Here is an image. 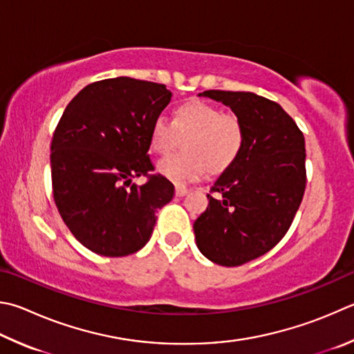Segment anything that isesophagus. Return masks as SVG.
I'll return each mask as SVG.
<instances>
[{
  "instance_id": "34e87169",
  "label": "esophagus",
  "mask_w": 354,
  "mask_h": 354,
  "mask_svg": "<svg viewBox=\"0 0 354 354\" xmlns=\"http://www.w3.org/2000/svg\"><path fill=\"white\" fill-rule=\"evenodd\" d=\"M175 194H176V196H184V195L189 194V189L187 187H176Z\"/></svg>"
}]
</instances>
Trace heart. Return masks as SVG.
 Returning a JSON list of instances; mask_svg holds the SVG:
<instances>
[{
  "label": "heart",
  "mask_w": 354,
  "mask_h": 354,
  "mask_svg": "<svg viewBox=\"0 0 354 354\" xmlns=\"http://www.w3.org/2000/svg\"><path fill=\"white\" fill-rule=\"evenodd\" d=\"M183 139L185 151L158 164L159 175L176 185L198 181L207 170L212 175L227 170L241 155L244 128L221 108L192 100L173 110L171 124L159 118L150 130V147L159 156L171 155Z\"/></svg>",
  "instance_id": "heart-1"
}]
</instances>
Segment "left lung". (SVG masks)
Segmentation results:
<instances>
[{"label": "left lung", "mask_w": 354, "mask_h": 354, "mask_svg": "<svg viewBox=\"0 0 354 354\" xmlns=\"http://www.w3.org/2000/svg\"><path fill=\"white\" fill-rule=\"evenodd\" d=\"M229 106L244 128L239 159L212 185L194 223L196 246L221 266H240L271 250L294 220L305 194V139L283 108L254 93H199Z\"/></svg>", "instance_id": "8db88e82"}]
</instances>
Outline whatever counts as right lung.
<instances>
[{
	"mask_svg": "<svg viewBox=\"0 0 354 354\" xmlns=\"http://www.w3.org/2000/svg\"><path fill=\"white\" fill-rule=\"evenodd\" d=\"M171 93L131 77L94 82L69 102L50 142L54 201L83 246L104 257H125L149 243L156 212L175 187L149 175L150 130Z\"/></svg>",
	"mask_w": 354,
	"mask_h": 354,
	"instance_id": "right-lung-1",
	"label": "right lung"
}]
</instances>
